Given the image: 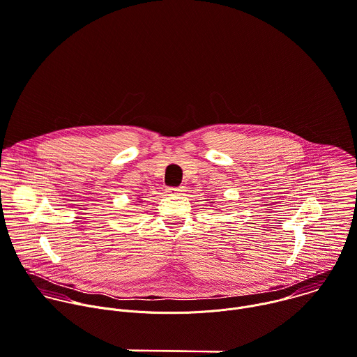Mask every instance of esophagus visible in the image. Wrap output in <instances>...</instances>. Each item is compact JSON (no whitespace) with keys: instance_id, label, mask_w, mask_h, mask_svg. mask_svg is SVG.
Instances as JSON below:
<instances>
[{"instance_id":"1","label":"esophagus","mask_w":357,"mask_h":357,"mask_svg":"<svg viewBox=\"0 0 357 357\" xmlns=\"http://www.w3.org/2000/svg\"><path fill=\"white\" fill-rule=\"evenodd\" d=\"M181 192H183L181 187H167L166 188L167 195H177V194H181Z\"/></svg>"}]
</instances>
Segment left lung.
Masks as SVG:
<instances>
[{
	"instance_id": "1",
	"label": "left lung",
	"mask_w": 357,
	"mask_h": 357,
	"mask_svg": "<svg viewBox=\"0 0 357 357\" xmlns=\"http://www.w3.org/2000/svg\"><path fill=\"white\" fill-rule=\"evenodd\" d=\"M216 211H218V209H216Z\"/></svg>"
}]
</instances>
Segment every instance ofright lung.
<instances>
[{
    "label": "right lung",
    "instance_id": "add662e5",
    "mask_svg": "<svg viewBox=\"0 0 357 357\" xmlns=\"http://www.w3.org/2000/svg\"><path fill=\"white\" fill-rule=\"evenodd\" d=\"M139 198H141V197H139ZM137 202H144V201H142V199H138V201H137Z\"/></svg>",
    "mask_w": 357,
    "mask_h": 357
}]
</instances>
